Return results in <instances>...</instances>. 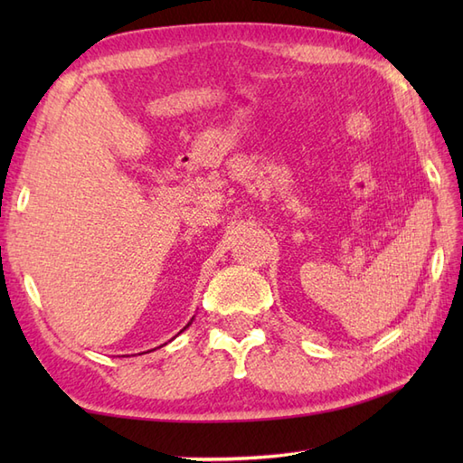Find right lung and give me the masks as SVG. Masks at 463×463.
<instances>
[{
  "label": "right lung",
  "instance_id": "obj_1",
  "mask_svg": "<svg viewBox=\"0 0 463 463\" xmlns=\"http://www.w3.org/2000/svg\"><path fill=\"white\" fill-rule=\"evenodd\" d=\"M191 322H193V318H191ZM191 322H189V324H186V326H184L183 330H186V328H189V326H191ZM183 330H181V332H183ZM181 332H179V334H181Z\"/></svg>",
  "mask_w": 463,
  "mask_h": 463
}]
</instances>
